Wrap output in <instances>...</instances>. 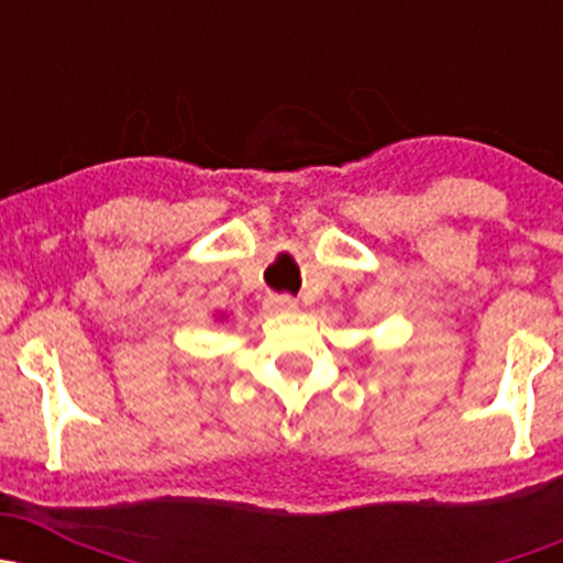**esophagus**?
<instances>
[{
  "mask_svg": "<svg viewBox=\"0 0 563 563\" xmlns=\"http://www.w3.org/2000/svg\"><path fill=\"white\" fill-rule=\"evenodd\" d=\"M267 309L269 312H294L296 309V299L294 296H269L267 299Z\"/></svg>",
  "mask_w": 563,
  "mask_h": 563,
  "instance_id": "34e87169",
  "label": "esophagus"
}]
</instances>
